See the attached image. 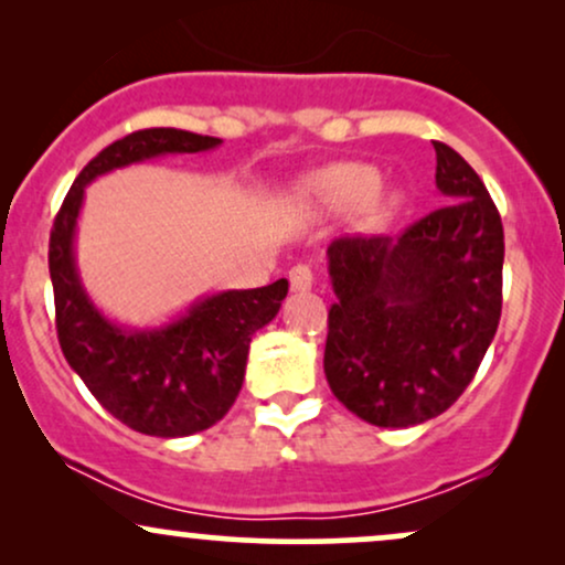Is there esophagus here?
<instances>
[{"label": "esophagus", "instance_id": "esophagus-1", "mask_svg": "<svg viewBox=\"0 0 565 565\" xmlns=\"http://www.w3.org/2000/svg\"><path fill=\"white\" fill-rule=\"evenodd\" d=\"M289 287L291 291H308L313 287V270H310V265L300 263L289 270Z\"/></svg>", "mask_w": 565, "mask_h": 565}]
</instances>
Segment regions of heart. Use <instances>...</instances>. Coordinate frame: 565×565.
I'll return each instance as SVG.
<instances>
[{
	"label": "heart",
	"mask_w": 565,
	"mask_h": 565,
	"mask_svg": "<svg viewBox=\"0 0 565 565\" xmlns=\"http://www.w3.org/2000/svg\"><path fill=\"white\" fill-rule=\"evenodd\" d=\"M380 183V174L374 167L342 161V164L323 167L319 172H310L297 188L300 204L316 212H342L348 206L359 204L361 199L374 191ZM401 199L395 193H373L364 206V220L369 225L387 223L398 210Z\"/></svg>",
	"instance_id": "1"
}]
</instances>
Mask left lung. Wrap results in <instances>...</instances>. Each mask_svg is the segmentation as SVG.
Segmentation results:
<instances>
[{
  "label": "left lung",
  "instance_id": "obj_1",
  "mask_svg": "<svg viewBox=\"0 0 565 565\" xmlns=\"http://www.w3.org/2000/svg\"><path fill=\"white\" fill-rule=\"evenodd\" d=\"M436 185L449 204L401 236L329 244L327 382L369 425L438 417L476 377L502 316L504 233L483 180L446 142Z\"/></svg>",
  "mask_w": 565,
  "mask_h": 565
}]
</instances>
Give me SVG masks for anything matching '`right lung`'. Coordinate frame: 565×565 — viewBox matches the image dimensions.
<instances>
[{
	"mask_svg": "<svg viewBox=\"0 0 565 565\" xmlns=\"http://www.w3.org/2000/svg\"><path fill=\"white\" fill-rule=\"evenodd\" d=\"M220 142L174 127L140 129L111 142L74 180L50 233V278L63 355L97 404L146 436H193L228 414L242 391L252 334L276 319L289 281L215 291L161 327H121L89 300L76 268L74 236L84 188L121 167L170 153L212 151Z\"/></svg>",
	"mask_w": 565,
	"mask_h": 565,
	"instance_id": "1",
	"label": "right lung"
}]
</instances>
